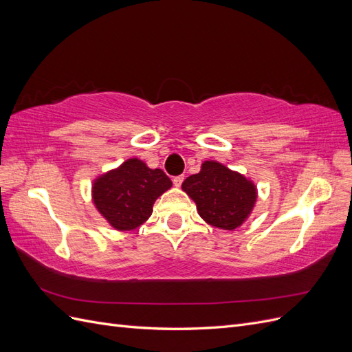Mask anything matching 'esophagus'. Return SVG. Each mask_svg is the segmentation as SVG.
I'll use <instances>...</instances> for the list:
<instances>
[{
	"label": "esophagus",
	"mask_w": 352,
	"mask_h": 352,
	"mask_svg": "<svg viewBox=\"0 0 352 352\" xmlns=\"http://www.w3.org/2000/svg\"><path fill=\"white\" fill-rule=\"evenodd\" d=\"M184 179H185V176H184V175H180V176H176V177H173V185L179 188L180 185H182Z\"/></svg>",
	"instance_id": "esophagus-1"
}]
</instances>
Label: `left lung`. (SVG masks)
<instances>
[{"label": "left lung", "instance_id": "left-lung-1", "mask_svg": "<svg viewBox=\"0 0 352 352\" xmlns=\"http://www.w3.org/2000/svg\"><path fill=\"white\" fill-rule=\"evenodd\" d=\"M182 189L195 201L208 225L225 230L239 228L257 199V188L245 176L217 162H204L201 172L185 179Z\"/></svg>", "mask_w": 352, "mask_h": 352}]
</instances>
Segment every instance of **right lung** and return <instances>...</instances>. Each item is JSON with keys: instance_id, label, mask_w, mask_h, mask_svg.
Masks as SVG:
<instances>
[{"instance_id": "obj_1", "label": "right lung", "mask_w": 352, "mask_h": 352, "mask_svg": "<svg viewBox=\"0 0 352 352\" xmlns=\"http://www.w3.org/2000/svg\"><path fill=\"white\" fill-rule=\"evenodd\" d=\"M170 188L172 180L163 170L129 158L120 167L95 179L92 199L114 229L133 230L153 214L155 199Z\"/></svg>"}]
</instances>
